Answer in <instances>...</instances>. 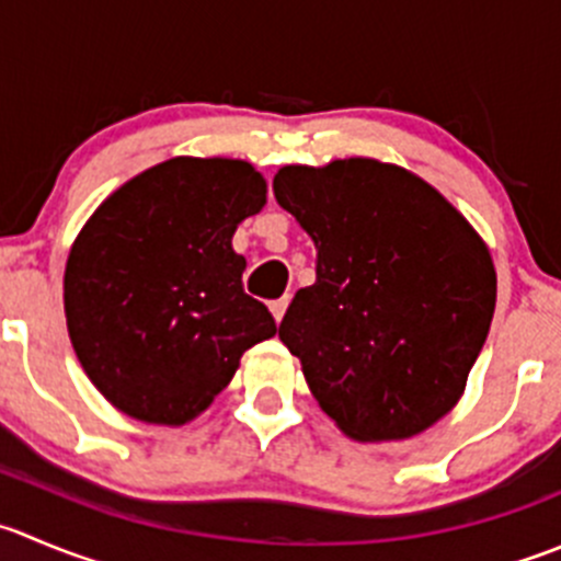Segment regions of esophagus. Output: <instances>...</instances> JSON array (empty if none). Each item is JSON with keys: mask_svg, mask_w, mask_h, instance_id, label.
Segmentation results:
<instances>
[{"mask_svg": "<svg viewBox=\"0 0 561 561\" xmlns=\"http://www.w3.org/2000/svg\"><path fill=\"white\" fill-rule=\"evenodd\" d=\"M287 304H290V296H282V298H276V301H271V314H274L276 323H279V320L285 318Z\"/></svg>", "mask_w": 561, "mask_h": 561, "instance_id": "esophagus-1", "label": "esophagus"}]
</instances>
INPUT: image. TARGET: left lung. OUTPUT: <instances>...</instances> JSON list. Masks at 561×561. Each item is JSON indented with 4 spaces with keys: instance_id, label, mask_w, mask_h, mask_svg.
I'll return each mask as SVG.
<instances>
[{
    "instance_id": "left-lung-1",
    "label": "left lung",
    "mask_w": 561,
    "mask_h": 561,
    "mask_svg": "<svg viewBox=\"0 0 561 561\" xmlns=\"http://www.w3.org/2000/svg\"><path fill=\"white\" fill-rule=\"evenodd\" d=\"M274 197L318 249L314 285L279 325L314 400L356 442L431 427L491 329L496 271L482 238L422 178L373 159L282 167Z\"/></svg>"
}]
</instances>
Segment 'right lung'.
I'll use <instances>...</instances> for the list:
<instances>
[{
	"instance_id": "add662e5",
	"label": "right lung",
	"mask_w": 561,
	"mask_h": 561,
	"mask_svg": "<svg viewBox=\"0 0 561 561\" xmlns=\"http://www.w3.org/2000/svg\"><path fill=\"white\" fill-rule=\"evenodd\" d=\"M265 205L247 161L170 159L119 186L65 265V318L81 367L119 411L186 425L276 334L243 290L232 236Z\"/></svg>"
}]
</instances>
